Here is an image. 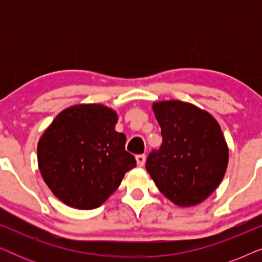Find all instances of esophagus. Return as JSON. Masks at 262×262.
Here are the masks:
<instances>
[{
	"instance_id": "1",
	"label": "esophagus",
	"mask_w": 262,
	"mask_h": 262,
	"mask_svg": "<svg viewBox=\"0 0 262 262\" xmlns=\"http://www.w3.org/2000/svg\"><path fill=\"white\" fill-rule=\"evenodd\" d=\"M136 160H137V164L139 167H143L145 163V160H146V156L144 154H141V155H137L136 156Z\"/></svg>"
}]
</instances>
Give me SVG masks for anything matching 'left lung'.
Here are the masks:
<instances>
[{
    "label": "left lung",
    "mask_w": 262,
    "mask_h": 262,
    "mask_svg": "<svg viewBox=\"0 0 262 262\" xmlns=\"http://www.w3.org/2000/svg\"><path fill=\"white\" fill-rule=\"evenodd\" d=\"M162 144L151 150L145 168L157 188L179 206L205 200L221 184L229 151L220 124L187 102H156Z\"/></svg>",
    "instance_id": "left-lung-1"
}]
</instances>
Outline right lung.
<instances>
[{
  "instance_id": "right-lung-1",
  "label": "right lung",
  "mask_w": 262,
  "mask_h": 262,
  "mask_svg": "<svg viewBox=\"0 0 262 262\" xmlns=\"http://www.w3.org/2000/svg\"><path fill=\"white\" fill-rule=\"evenodd\" d=\"M117 120V113L103 105H77L60 112L41 136V177L68 206H100L136 167L135 156L125 150L126 137L114 128Z\"/></svg>"
}]
</instances>
